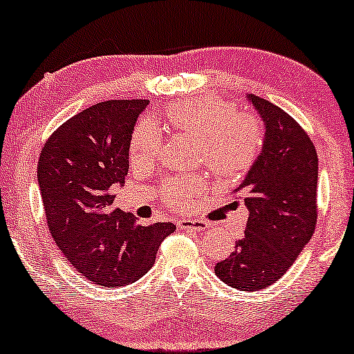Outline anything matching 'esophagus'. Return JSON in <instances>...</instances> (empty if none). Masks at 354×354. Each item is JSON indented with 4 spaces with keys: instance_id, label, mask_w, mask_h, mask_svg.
Instances as JSON below:
<instances>
[{
    "instance_id": "esophagus-1",
    "label": "esophagus",
    "mask_w": 354,
    "mask_h": 354,
    "mask_svg": "<svg viewBox=\"0 0 354 354\" xmlns=\"http://www.w3.org/2000/svg\"><path fill=\"white\" fill-rule=\"evenodd\" d=\"M178 227H182V230H193V231H205L209 227V225L203 220H180L177 223Z\"/></svg>"
}]
</instances>
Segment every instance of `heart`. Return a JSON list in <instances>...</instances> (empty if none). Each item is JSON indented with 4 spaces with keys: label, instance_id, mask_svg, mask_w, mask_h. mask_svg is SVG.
Instances as JSON below:
<instances>
[{
    "label": "heart",
    "instance_id": "b5f03b06",
    "mask_svg": "<svg viewBox=\"0 0 354 354\" xmlns=\"http://www.w3.org/2000/svg\"><path fill=\"white\" fill-rule=\"evenodd\" d=\"M167 123L178 131L199 138V160L221 178H234L252 169L257 161L263 129L254 117L239 115L231 102L220 97H194L174 102L165 111ZM161 134L151 120L136 127L129 155L136 165H145L160 151ZM198 178L171 180L165 187V199L174 207H185L198 192Z\"/></svg>",
    "mask_w": 354,
    "mask_h": 354
}]
</instances>
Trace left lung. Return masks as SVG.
<instances>
[{
    "instance_id": "1",
    "label": "left lung",
    "mask_w": 354,
    "mask_h": 354,
    "mask_svg": "<svg viewBox=\"0 0 354 354\" xmlns=\"http://www.w3.org/2000/svg\"><path fill=\"white\" fill-rule=\"evenodd\" d=\"M264 123L261 153L236 192L248 209L245 234L230 258L215 266L227 286L259 291L291 268L317 225L318 155L291 115L263 97L247 95Z\"/></svg>"
}]
</instances>
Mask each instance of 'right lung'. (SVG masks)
<instances>
[{
    "label": "right lung",
    "instance_id": "obj_1",
    "mask_svg": "<svg viewBox=\"0 0 354 354\" xmlns=\"http://www.w3.org/2000/svg\"><path fill=\"white\" fill-rule=\"evenodd\" d=\"M147 100L97 102L69 118L41 151L37 182L53 241L93 283L124 286L155 264L172 223L136 225L131 212L112 209V188L123 187L129 144Z\"/></svg>",
    "mask_w": 354,
    "mask_h": 354
}]
</instances>
